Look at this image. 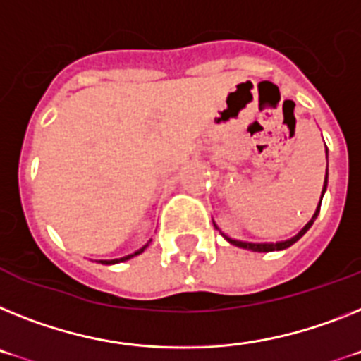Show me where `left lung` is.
I'll use <instances>...</instances> for the list:
<instances>
[{
    "label": "left lung",
    "instance_id": "left-lung-1",
    "mask_svg": "<svg viewBox=\"0 0 361 361\" xmlns=\"http://www.w3.org/2000/svg\"><path fill=\"white\" fill-rule=\"evenodd\" d=\"M326 152H329V150H326ZM326 181H329V171H326V174H325V185H323V192H321V198H323V195H325V190H326ZM319 209H321V202H319V205H317V209H316V213H314V216L310 218V222L307 224V226L302 227L301 231L298 233V235H295V237H292L290 238V240H283V242H264V244H255V242H242V240H235V238H229V237H226V235H224V238H226L227 242H231L233 246H238V247H244V250H251V251H260V253H268V251H279V250H286V247H290L292 246V244H295V242L299 240V238L302 237V235H305V233L308 231V229H310V226L312 224H314V220H316L317 218V214H319ZM214 227H216V224H214ZM218 229V227H216Z\"/></svg>",
    "mask_w": 361,
    "mask_h": 361
}]
</instances>
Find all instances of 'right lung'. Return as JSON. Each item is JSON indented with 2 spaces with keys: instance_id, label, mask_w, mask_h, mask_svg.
<instances>
[{
  "instance_id": "obj_1",
  "label": "right lung",
  "mask_w": 361,
  "mask_h": 361,
  "mask_svg": "<svg viewBox=\"0 0 361 361\" xmlns=\"http://www.w3.org/2000/svg\"><path fill=\"white\" fill-rule=\"evenodd\" d=\"M147 246H148V244H147ZM147 246H143V247H141V250H137V251H135V253H132V255L121 257V259H114V260H99V262H101V264H117V262H123V260H128V259H132V257L139 255V253H143V251L147 250Z\"/></svg>"
}]
</instances>
